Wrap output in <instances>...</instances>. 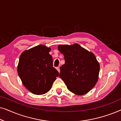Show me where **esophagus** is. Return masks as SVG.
Returning a JSON list of instances; mask_svg holds the SVG:
<instances>
[{
  "label": "esophagus",
  "instance_id": "esophagus-1",
  "mask_svg": "<svg viewBox=\"0 0 121 121\" xmlns=\"http://www.w3.org/2000/svg\"><path fill=\"white\" fill-rule=\"evenodd\" d=\"M56 69H57V70H58V72L59 73L60 72V68H59V67H56Z\"/></svg>",
  "mask_w": 121,
  "mask_h": 121
}]
</instances>
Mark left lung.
<instances>
[{
    "label": "left lung",
    "mask_w": 121,
    "mask_h": 121,
    "mask_svg": "<svg viewBox=\"0 0 121 121\" xmlns=\"http://www.w3.org/2000/svg\"><path fill=\"white\" fill-rule=\"evenodd\" d=\"M58 49L65 60V64L60 67L59 78L73 93L86 94L98 80L100 65L95 55L78 43L59 45Z\"/></svg>",
    "instance_id": "obj_1"
}]
</instances>
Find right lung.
Wrapping results in <instances>:
<instances>
[{
	"label": "right lung",
	"mask_w": 121,
	"mask_h": 121,
	"mask_svg": "<svg viewBox=\"0 0 121 121\" xmlns=\"http://www.w3.org/2000/svg\"><path fill=\"white\" fill-rule=\"evenodd\" d=\"M50 48L40 44L20 56L17 73L22 84L32 93L42 95L47 92L59 73L53 67Z\"/></svg>",
	"instance_id": "1"
}]
</instances>
